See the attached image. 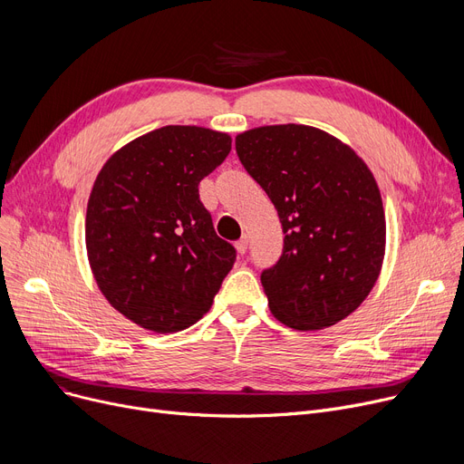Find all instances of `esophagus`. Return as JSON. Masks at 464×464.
<instances>
[{
	"instance_id": "obj_1",
	"label": "esophagus",
	"mask_w": 464,
	"mask_h": 464,
	"mask_svg": "<svg viewBox=\"0 0 464 464\" xmlns=\"http://www.w3.org/2000/svg\"><path fill=\"white\" fill-rule=\"evenodd\" d=\"M235 248H237V252H238L240 256H245V254H246V250H248V237L245 235V237H242L240 240H237Z\"/></svg>"
}]
</instances>
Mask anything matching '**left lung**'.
Returning <instances> with one entry per match:
<instances>
[{
	"instance_id": "8db88e82",
	"label": "left lung",
	"mask_w": 464,
	"mask_h": 464,
	"mask_svg": "<svg viewBox=\"0 0 464 464\" xmlns=\"http://www.w3.org/2000/svg\"><path fill=\"white\" fill-rule=\"evenodd\" d=\"M235 149L285 235L280 259L261 273L275 318L297 331L344 320L371 294L385 252L371 169L348 144L303 124L245 131Z\"/></svg>"
}]
</instances>
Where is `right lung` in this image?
Instances as JSON below:
<instances>
[{"label": "right lung", "mask_w": 464, "mask_h": 464, "mask_svg": "<svg viewBox=\"0 0 464 464\" xmlns=\"http://www.w3.org/2000/svg\"><path fill=\"white\" fill-rule=\"evenodd\" d=\"M231 152V137L165 126L112 154L86 210V250L105 299L133 324L177 333L199 322L237 250L214 231L199 182Z\"/></svg>", "instance_id": "add662e5"}]
</instances>
